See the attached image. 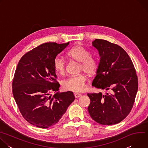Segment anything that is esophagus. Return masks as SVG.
<instances>
[{
	"label": "esophagus",
	"mask_w": 148,
	"mask_h": 148,
	"mask_svg": "<svg viewBox=\"0 0 148 148\" xmlns=\"http://www.w3.org/2000/svg\"><path fill=\"white\" fill-rule=\"evenodd\" d=\"M81 94H79V93H74V96H75V97L77 98H78V97H81Z\"/></svg>",
	"instance_id": "1"
}]
</instances>
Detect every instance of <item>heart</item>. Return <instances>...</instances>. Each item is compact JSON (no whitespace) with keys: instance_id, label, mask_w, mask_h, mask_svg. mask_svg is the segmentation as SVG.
<instances>
[{"instance_id":"obj_1","label":"heart","mask_w":148,"mask_h":148,"mask_svg":"<svg viewBox=\"0 0 148 148\" xmlns=\"http://www.w3.org/2000/svg\"><path fill=\"white\" fill-rule=\"evenodd\" d=\"M67 56L70 59L79 63V71L93 75L98 66L97 60L90 56V53L80 46H76L70 50ZM54 68L56 71L60 74L66 72V62L64 58L57 57L54 60ZM87 77L84 74L71 76L62 82V87L66 90L73 92L82 91L86 87Z\"/></svg>"}]
</instances>
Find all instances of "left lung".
Listing matches in <instances>:
<instances>
[{
  "label": "left lung",
  "mask_w": 148,
  "mask_h": 148,
  "mask_svg": "<svg viewBox=\"0 0 148 148\" xmlns=\"http://www.w3.org/2000/svg\"><path fill=\"white\" fill-rule=\"evenodd\" d=\"M92 43L100 57L92 86L107 92L87 94L91 101L88 112L99 124H116L133 107L138 88L136 70L128 54L119 46L102 39Z\"/></svg>",
  "instance_id": "8db88e82"
}]
</instances>
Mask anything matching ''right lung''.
<instances>
[{
    "instance_id": "1",
    "label": "right lung",
    "mask_w": 148,
    "mask_h": 148,
    "mask_svg": "<svg viewBox=\"0 0 148 148\" xmlns=\"http://www.w3.org/2000/svg\"><path fill=\"white\" fill-rule=\"evenodd\" d=\"M67 43H46L20 58L12 82V92L19 111L30 124L48 128L57 123L74 101L73 92H58L54 60Z\"/></svg>"
}]
</instances>
